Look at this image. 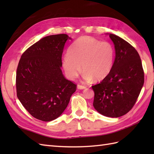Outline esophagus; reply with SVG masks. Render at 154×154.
I'll use <instances>...</instances> for the list:
<instances>
[{
    "instance_id": "34e87169",
    "label": "esophagus",
    "mask_w": 154,
    "mask_h": 154,
    "mask_svg": "<svg viewBox=\"0 0 154 154\" xmlns=\"http://www.w3.org/2000/svg\"><path fill=\"white\" fill-rule=\"evenodd\" d=\"M87 87L85 85H80V84H78L77 85V88L79 89H85Z\"/></svg>"
}]
</instances>
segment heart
Returning <instances> with one entry per match:
<instances>
[{"mask_svg":"<svg viewBox=\"0 0 154 154\" xmlns=\"http://www.w3.org/2000/svg\"><path fill=\"white\" fill-rule=\"evenodd\" d=\"M114 46L110 42L90 36H82L71 45L62 59V66L69 79H75L83 71L86 81H100L112 70L114 61Z\"/></svg>","mask_w":154,"mask_h":154,"instance_id":"obj_1","label":"heart"}]
</instances>
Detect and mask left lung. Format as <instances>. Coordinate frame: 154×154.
<instances>
[{
	"mask_svg": "<svg viewBox=\"0 0 154 154\" xmlns=\"http://www.w3.org/2000/svg\"><path fill=\"white\" fill-rule=\"evenodd\" d=\"M109 37L116 57L110 73L95 85L93 106L103 115L118 118L128 113L138 99L144 83L142 61L136 49L117 35Z\"/></svg>",
	"mask_w": 154,
	"mask_h": 154,
	"instance_id": "8db88e82",
	"label": "left lung"
}]
</instances>
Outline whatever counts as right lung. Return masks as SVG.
Returning <instances> with one entry per match:
<instances>
[{
  "label": "right lung",
  "mask_w": 154,
  "mask_h": 154,
  "mask_svg": "<svg viewBox=\"0 0 154 154\" xmlns=\"http://www.w3.org/2000/svg\"><path fill=\"white\" fill-rule=\"evenodd\" d=\"M67 34L43 38L22 54L16 77V94L31 115L44 122L66 109L77 85L64 77L61 57Z\"/></svg>",
  "instance_id": "obj_1"
}]
</instances>
